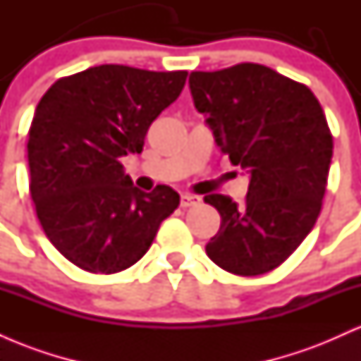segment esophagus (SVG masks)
Segmentation results:
<instances>
[{"label":"esophagus","instance_id":"1","mask_svg":"<svg viewBox=\"0 0 361 361\" xmlns=\"http://www.w3.org/2000/svg\"><path fill=\"white\" fill-rule=\"evenodd\" d=\"M200 204V198L198 197H193V195H181L180 198V205L183 207V209H188V207H195Z\"/></svg>","mask_w":361,"mask_h":361}]
</instances>
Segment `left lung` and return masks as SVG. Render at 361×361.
Wrapping results in <instances>:
<instances>
[{
  "label": "left lung",
  "mask_w": 361,
  "mask_h": 361,
  "mask_svg": "<svg viewBox=\"0 0 361 361\" xmlns=\"http://www.w3.org/2000/svg\"><path fill=\"white\" fill-rule=\"evenodd\" d=\"M188 82L217 146L251 176L243 204L219 193L204 198L222 219L207 255L234 275L275 270L321 212L333 157L321 103L302 82L252 62L195 71Z\"/></svg>",
  "instance_id": "left-lung-1"
}]
</instances>
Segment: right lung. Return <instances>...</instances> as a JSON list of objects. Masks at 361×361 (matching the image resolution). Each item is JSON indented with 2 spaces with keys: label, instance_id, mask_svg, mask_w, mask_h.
Masks as SVG:
<instances>
[{
  "label": "right lung",
  "instance_id": "right-lung-1",
  "mask_svg": "<svg viewBox=\"0 0 361 361\" xmlns=\"http://www.w3.org/2000/svg\"><path fill=\"white\" fill-rule=\"evenodd\" d=\"M186 71L103 64L57 80L28 130L30 195L45 235L90 273H117L146 255L161 222L180 205L166 185H132L120 157L180 97Z\"/></svg>",
  "mask_w": 361,
  "mask_h": 361
}]
</instances>
